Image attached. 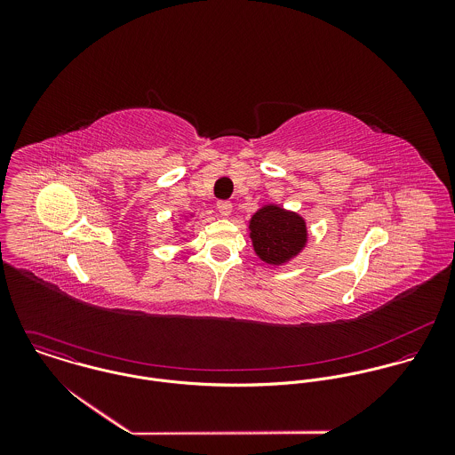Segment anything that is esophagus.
I'll return each mask as SVG.
<instances>
[{"label": "esophagus", "instance_id": "1", "mask_svg": "<svg viewBox=\"0 0 455 455\" xmlns=\"http://www.w3.org/2000/svg\"><path fill=\"white\" fill-rule=\"evenodd\" d=\"M217 210H219V213H220L222 217H228V215H231V212H233V204H231L229 201H219V203H217Z\"/></svg>", "mask_w": 455, "mask_h": 455}]
</instances>
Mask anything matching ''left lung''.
<instances>
[{"label": "left lung", "mask_w": 455, "mask_h": 455, "mask_svg": "<svg viewBox=\"0 0 455 455\" xmlns=\"http://www.w3.org/2000/svg\"><path fill=\"white\" fill-rule=\"evenodd\" d=\"M251 238L256 254L267 264H283L298 256L307 243V224L276 204H266L251 219Z\"/></svg>", "instance_id": "left-lung-1"}]
</instances>
